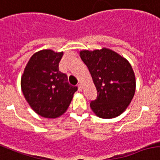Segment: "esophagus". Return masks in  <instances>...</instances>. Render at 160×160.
Listing matches in <instances>:
<instances>
[{
  "label": "esophagus",
  "instance_id": "esophagus-1",
  "mask_svg": "<svg viewBox=\"0 0 160 160\" xmlns=\"http://www.w3.org/2000/svg\"><path fill=\"white\" fill-rule=\"evenodd\" d=\"M78 89H79V91H82V84H78Z\"/></svg>",
  "mask_w": 160,
  "mask_h": 160
}]
</instances>
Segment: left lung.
I'll return each instance as SVG.
<instances>
[{"mask_svg":"<svg viewBox=\"0 0 160 160\" xmlns=\"http://www.w3.org/2000/svg\"><path fill=\"white\" fill-rule=\"evenodd\" d=\"M98 91L90 108L101 118L119 116L128 107L136 91V77L127 60L113 51L84 50L80 52Z\"/></svg>","mask_w":160,"mask_h":160,"instance_id":"left-lung-1","label":"left lung"}]
</instances>
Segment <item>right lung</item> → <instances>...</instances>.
<instances>
[{
  "instance_id": "obj_1",
  "label": "right lung",
  "mask_w": 160,
  "mask_h": 160,
  "mask_svg": "<svg viewBox=\"0 0 160 160\" xmlns=\"http://www.w3.org/2000/svg\"><path fill=\"white\" fill-rule=\"evenodd\" d=\"M63 52L46 49L34 53L21 77V89L32 109L47 118H58L67 111L77 87L68 83L59 71Z\"/></svg>"
}]
</instances>
